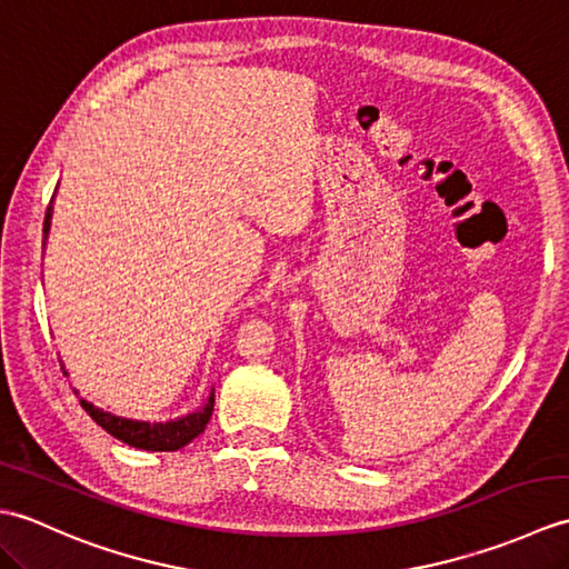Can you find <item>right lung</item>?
<instances>
[{"label": "right lung", "mask_w": 569, "mask_h": 569, "mask_svg": "<svg viewBox=\"0 0 569 569\" xmlns=\"http://www.w3.org/2000/svg\"><path fill=\"white\" fill-rule=\"evenodd\" d=\"M51 217H53V198L46 208V220H43V239L51 232ZM66 371V367H60ZM80 406L88 410V416L98 422L100 428H104L110 435H114L117 440H122L131 447H139V450H149V452H176L180 447H186L192 442L198 435L208 428V422L212 418V408H214V389L210 391L208 401H204L202 408L192 410V413L176 418V420H166V422H149V420H134V418H122L114 416L110 410H102L98 406H92L90 401L80 398Z\"/></svg>", "instance_id": "right-lung-1"}]
</instances>
